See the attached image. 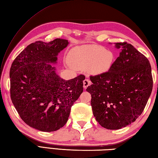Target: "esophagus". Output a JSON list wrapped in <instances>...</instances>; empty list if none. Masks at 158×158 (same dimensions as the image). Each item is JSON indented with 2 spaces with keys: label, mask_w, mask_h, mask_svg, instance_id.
<instances>
[{
  "label": "esophagus",
  "mask_w": 158,
  "mask_h": 158,
  "mask_svg": "<svg viewBox=\"0 0 158 158\" xmlns=\"http://www.w3.org/2000/svg\"><path fill=\"white\" fill-rule=\"evenodd\" d=\"M91 84V82L90 80L86 78L84 81H83V87H84L85 89H87L88 87V86H89Z\"/></svg>",
  "instance_id": "34e87169"
}]
</instances>
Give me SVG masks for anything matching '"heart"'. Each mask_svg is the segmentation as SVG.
Masks as SVG:
<instances>
[{
  "label": "heart",
  "mask_w": 158,
  "mask_h": 158,
  "mask_svg": "<svg viewBox=\"0 0 158 158\" xmlns=\"http://www.w3.org/2000/svg\"><path fill=\"white\" fill-rule=\"evenodd\" d=\"M114 53L96 44L76 47L68 55V63L74 69L86 70L93 75H102L111 70L115 62Z\"/></svg>",
  "instance_id": "b5f03b06"
}]
</instances>
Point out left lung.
I'll use <instances>...</instances> for the list:
<instances>
[{
  "instance_id": "8db88e82",
  "label": "left lung",
  "mask_w": 158,
  "mask_h": 158,
  "mask_svg": "<svg viewBox=\"0 0 158 158\" xmlns=\"http://www.w3.org/2000/svg\"><path fill=\"white\" fill-rule=\"evenodd\" d=\"M121 49L109 72L90 76L91 105L102 127L115 130L135 122L142 114L153 89L149 61L132 44L115 43Z\"/></svg>"
}]
</instances>
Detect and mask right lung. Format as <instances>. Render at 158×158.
<instances>
[{
  "instance_id": "1",
  "label": "right lung",
  "mask_w": 158,
  "mask_h": 158,
  "mask_svg": "<svg viewBox=\"0 0 158 158\" xmlns=\"http://www.w3.org/2000/svg\"><path fill=\"white\" fill-rule=\"evenodd\" d=\"M69 44L56 38L35 41L18 55L10 69V96L18 114L29 127L55 131L67 123L71 108L83 91L84 75L69 80L55 72L57 55Z\"/></svg>"
}]
</instances>
